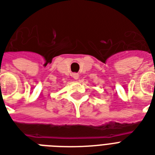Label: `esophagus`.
Masks as SVG:
<instances>
[{"label": "esophagus", "mask_w": 155, "mask_h": 155, "mask_svg": "<svg viewBox=\"0 0 155 155\" xmlns=\"http://www.w3.org/2000/svg\"><path fill=\"white\" fill-rule=\"evenodd\" d=\"M73 78H74L75 80H78L79 78V74H73Z\"/></svg>", "instance_id": "1"}]
</instances>
